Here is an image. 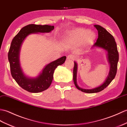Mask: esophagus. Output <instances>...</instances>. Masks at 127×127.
<instances>
[{
	"instance_id": "34e87169",
	"label": "esophagus",
	"mask_w": 127,
	"mask_h": 127,
	"mask_svg": "<svg viewBox=\"0 0 127 127\" xmlns=\"http://www.w3.org/2000/svg\"><path fill=\"white\" fill-rule=\"evenodd\" d=\"M67 59H68V60H74V59H75V56L74 55H73L72 54H70V55H68V56H67Z\"/></svg>"
}]
</instances>
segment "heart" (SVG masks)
Returning <instances> with one entry per match:
<instances>
[{
  "instance_id": "obj_1",
  "label": "heart",
  "mask_w": 127,
  "mask_h": 127,
  "mask_svg": "<svg viewBox=\"0 0 127 127\" xmlns=\"http://www.w3.org/2000/svg\"><path fill=\"white\" fill-rule=\"evenodd\" d=\"M95 38L94 32L83 28L73 29L70 31L64 36L63 41L65 45L69 47L77 46L80 45L83 47L89 46Z\"/></svg>"
}]
</instances>
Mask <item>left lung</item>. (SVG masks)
<instances>
[{"label": "left lung", "instance_id": "obj_1", "mask_svg": "<svg viewBox=\"0 0 127 127\" xmlns=\"http://www.w3.org/2000/svg\"><path fill=\"white\" fill-rule=\"evenodd\" d=\"M94 27L98 30V37L97 41L93 46L92 48L97 47L105 50L107 52V59L110 64V70L108 77L104 82L100 86L91 89H84L81 88L78 85L77 83V73L78 64L75 61L74 62V66L73 68V81L76 87L81 91L92 94L102 91L108 86L112 80L114 79L116 74L117 64L119 61V55L117 50V44L115 38L105 29L99 25H95Z\"/></svg>", "mask_w": 127, "mask_h": 127}]
</instances>
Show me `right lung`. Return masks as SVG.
<instances>
[{"instance_id": "add662e5", "label": "right lung", "mask_w": 127, "mask_h": 127, "mask_svg": "<svg viewBox=\"0 0 127 127\" xmlns=\"http://www.w3.org/2000/svg\"><path fill=\"white\" fill-rule=\"evenodd\" d=\"M54 26L48 25L29 24L22 28L11 42L8 59L12 77L22 89L32 93H38L47 90L51 84L55 68L63 64L66 57L64 56L50 63L44 67L37 77L30 78L24 74L21 66L19 54L22 43L28 35L32 33L50 32Z\"/></svg>"}]
</instances>
